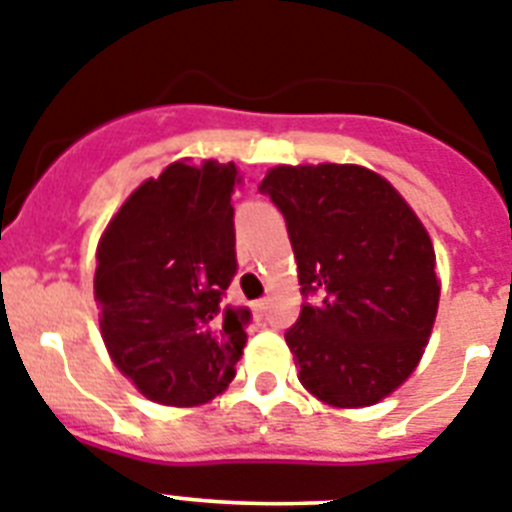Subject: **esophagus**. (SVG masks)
Returning a JSON list of instances; mask_svg holds the SVG:
<instances>
[{
	"mask_svg": "<svg viewBox=\"0 0 512 512\" xmlns=\"http://www.w3.org/2000/svg\"><path fill=\"white\" fill-rule=\"evenodd\" d=\"M266 310H269V300H256V303H253V313H256V316L259 318H264L266 316Z\"/></svg>",
	"mask_w": 512,
	"mask_h": 512,
	"instance_id": "obj_1",
	"label": "esophagus"
}]
</instances>
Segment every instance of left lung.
Instances as JSON below:
<instances>
[{"label": "left lung", "mask_w": 512, "mask_h": 512, "mask_svg": "<svg viewBox=\"0 0 512 512\" xmlns=\"http://www.w3.org/2000/svg\"><path fill=\"white\" fill-rule=\"evenodd\" d=\"M282 209L303 303L285 334L298 378L334 409L391 396L414 373L440 303L435 248L404 196L362 165H277L259 183Z\"/></svg>", "instance_id": "obj_1"}]
</instances>
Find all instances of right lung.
I'll use <instances>...</instances> for the list:
<instances>
[{
    "label": "right lung",
    "instance_id": "1",
    "mask_svg": "<svg viewBox=\"0 0 512 512\" xmlns=\"http://www.w3.org/2000/svg\"><path fill=\"white\" fill-rule=\"evenodd\" d=\"M233 163L189 157L131 191L95 248L108 357L142 396L199 406L235 378L248 310L222 308L235 261Z\"/></svg>",
    "mask_w": 512,
    "mask_h": 512
}]
</instances>
